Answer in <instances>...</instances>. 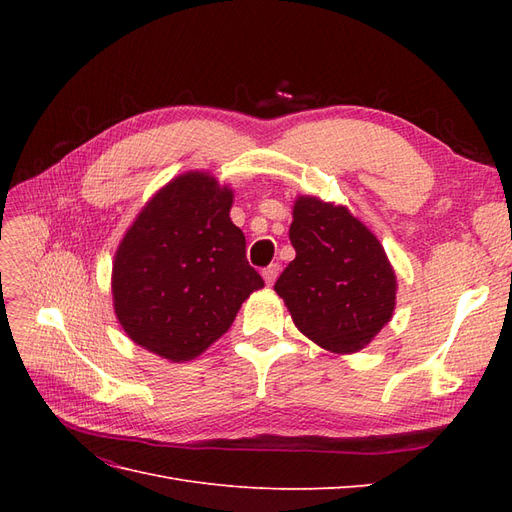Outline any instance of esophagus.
I'll list each match as a JSON object with an SVG mask.
<instances>
[{
  "mask_svg": "<svg viewBox=\"0 0 512 512\" xmlns=\"http://www.w3.org/2000/svg\"><path fill=\"white\" fill-rule=\"evenodd\" d=\"M277 275H280V265H277V262H273V265H269L267 269H262V277H265V282L269 286L277 280Z\"/></svg>",
  "mask_w": 512,
  "mask_h": 512,
  "instance_id": "esophagus-1",
  "label": "esophagus"
}]
</instances>
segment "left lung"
Instances as JSON below:
<instances>
[{
	"instance_id": "obj_1",
	"label": "left lung",
	"mask_w": 512,
	"mask_h": 512,
	"mask_svg": "<svg viewBox=\"0 0 512 512\" xmlns=\"http://www.w3.org/2000/svg\"><path fill=\"white\" fill-rule=\"evenodd\" d=\"M290 243L297 252L275 292L318 346L350 354L367 346L395 309V273L380 241L346 207L301 196Z\"/></svg>"
}]
</instances>
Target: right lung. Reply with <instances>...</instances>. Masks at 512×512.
Returning <instances> with one entry per match:
<instances>
[{"instance_id":"add662e5","label":"right lung","mask_w":512,"mask_h":512,"mask_svg":"<svg viewBox=\"0 0 512 512\" xmlns=\"http://www.w3.org/2000/svg\"><path fill=\"white\" fill-rule=\"evenodd\" d=\"M230 207V190L188 173L153 196L123 237L113 265L115 312L138 346L190 361L265 286L245 258Z\"/></svg>"}]
</instances>
